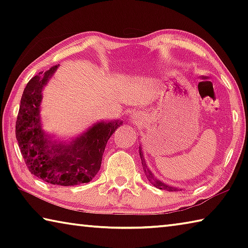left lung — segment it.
I'll return each instance as SVG.
<instances>
[{
    "label": "left lung",
    "mask_w": 248,
    "mask_h": 248,
    "mask_svg": "<svg viewBox=\"0 0 248 248\" xmlns=\"http://www.w3.org/2000/svg\"><path fill=\"white\" fill-rule=\"evenodd\" d=\"M140 149V157H141V162H142V166H143V170H144V174L146 176V178H148L149 182L153 185L154 187L158 188V189H164V190H169V191H176L177 190V188H175L173 186H169V185H166L164 183H162L161 180H158L157 178L154 177V175L151 173V170H149V167L146 166L145 164V161H144V157H143V153H142L141 148Z\"/></svg>",
    "instance_id": "8db88e82"
}]
</instances>
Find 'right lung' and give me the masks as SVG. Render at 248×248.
Listing matches in <instances>:
<instances>
[{
  "label": "right lung",
  "instance_id": "add662e5",
  "mask_svg": "<svg viewBox=\"0 0 248 248\" xmlns=\"http://www.w3.org/2000/svg\"><path fill=\"white\" fill-rule=\"evenodd\" d=\"M57 68L39 72L27 83L16 120V139L32 175L52 185L75 186L91 182L98 173L107 142L121 121L96 124L70 144L48 139L40 124L41 91Z\"/></svg>",
  "mask_w": 248,
  "mask_h": 248
}]
</instances>
